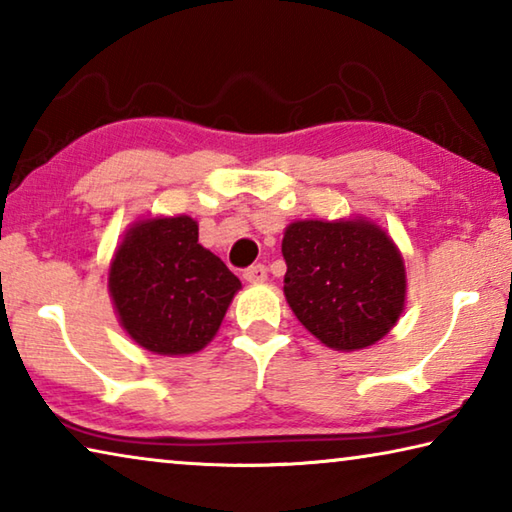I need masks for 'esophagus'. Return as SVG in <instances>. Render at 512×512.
<instances>
[{
  "instance_id": "1",
  "label": "esophagus",
  "mask_w": 512,
  "mask_h": 512,
  "mask_svg": "<svg viewBox=\"0 0 512 512\" xmlns=\"http://www.w3.org/2000/svg\"><path fill=\"white\" fill-rule=\"evenodd\" d=\"M244 280L250 284H262L266 282V266L264 264H255L244 271Z\"/></svg>"
}]
</instances>
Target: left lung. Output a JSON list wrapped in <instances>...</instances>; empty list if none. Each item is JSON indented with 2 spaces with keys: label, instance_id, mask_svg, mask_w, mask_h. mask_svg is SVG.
<instances>
[{
  "label": "left lung",
  "instance_id": "obj_1",
  "mask_svg": "<svg viewBox=\"0 0 512 512\" xmlns=\"http://www.w3.org/2000/svg\"><path fill=\"white\" fill-rule=\"evenodd\" d=\"M284 298L332 350H363L391 332L406 302V268L391 235L366 216L293 221L284 230Z\"/></svg>",
  "mask_w": 512,
  "mask_h": 512
}]
</instances>
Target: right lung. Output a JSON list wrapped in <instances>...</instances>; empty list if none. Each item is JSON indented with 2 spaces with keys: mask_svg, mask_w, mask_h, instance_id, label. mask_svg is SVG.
Segmentation results:
<instances>
[{
  "mask_svg": "<svg viewBox=\"0 0 512 512\" xmlns=\"http://www.w3.org/2000/svg\"><path fill=\"white\" fill-rule=\"evenodd\" d=\"M239 289V277L198 244V223L187 214L135 221L110 259L108 291L121 327L164 357L201 352Z\"/></svg>",
  "mask_w": 512,
  "mask_h": 512,
  "instance_id": "right-lung-1",
  "label": "right lung"
}]
</instances>
